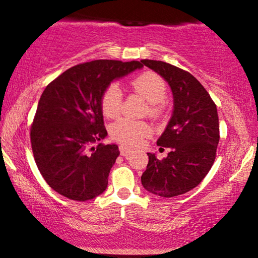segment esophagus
Returning <instances> with one entry per match:
<instances>
[{
    "instance_id": "obj_1",
    "label": "esophagus",
    "mask_w": 258,
    "mask_h": 258,
    "mask_svg": "<svg viewBox=\"0 0 258 258\" xmlns=\"http://www.w3.org/2000/svg\"><path fill=\"white\" fill-rule=\"evenodd\" d=\"M120 154L123 157H126V156H129L130 154H132V150H130V149H128V148L123 147V145H121V147H120Z\"/></svg>"
}]
</instances>
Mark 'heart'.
<instances>
[{
	"instance_id": "heart-1",
	"label": "heart",
	"mask_w": 258,
	"mask_h": 258,
	"mask_svg": "<svg viewBox=\"0 0 258 258\" xmlns=\"http://www.w3.org/2000/svg\"><path fill=\"white\" fill-rule=\"evenodd\" d=\"M132 88L144 96L150 102L149 113L152 117H159L164 113V100L167 95L165 80L152 71L138 74L130 81ZM101 109L108 117H115L120 114L123 104V93L117 84L108 85L102 92ZM151 134V128L147 122L132 118H120L110 125V137L115 142L125 147H136L144 137Z\"/></svg>"
}]
</instances>
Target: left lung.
<instances>
[{
	"instance_id": "1",
	"label": "left lung",
	"mask_w": 258,
	"mask_h": 258,
	"mask_svg": "<svg viewBox=\"0 0 258 258\" xmlns=\"http://www.w3.org/2000/svg\"><path fill=\"white\" fill-rule=\"evenodd\" d=\"M142 62L166 80L173 94V113L157 144L170 148L159 160L148 154L143 187L152 194L172 198L191 191L210 172L220 140L218 109L204 86L187 71L167 62Z\"/></svg>"
}]
</instances>
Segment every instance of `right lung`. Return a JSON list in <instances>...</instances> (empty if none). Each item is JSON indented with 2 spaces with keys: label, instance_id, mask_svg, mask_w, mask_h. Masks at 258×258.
<instances>
[{
  "label": "right lung",
  "instance_id": "obj_1",
  "mask_svg": "<svg viewBox=\"0 0 258 258\" xmlns=\"http://www.w3.org/2000/svg\"><path fill=\"white\" fill-rule=\"evenodd\" d=\"M141 61L93 60L76 65L44 89L30 138L35 162L47 185L71 200L86 201L106 191L120 155L107 136L102 92L115 79L141 69Z\"/></svg>",
  "mask_w": 258,
  "mask_h": 258
}]
</instances>
